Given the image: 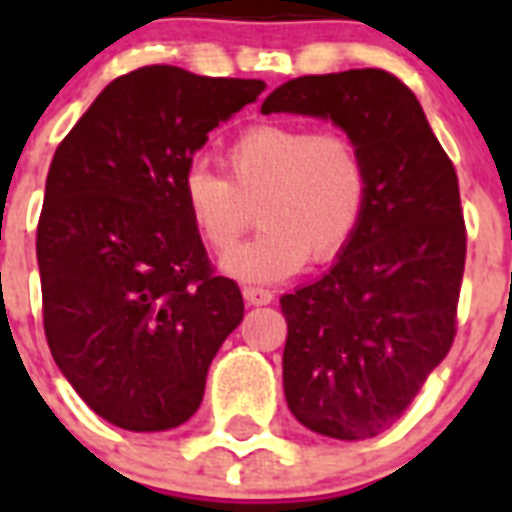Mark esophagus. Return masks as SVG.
<instances>
[{
	"label": "esophagus",
	"instance_id": "esophagus-1",
	"mask_svg": "<svg viewBox=\"0 0 512 512\" xmlns=\"http://www.w3.org/2000/svg\"><path fill=\"white\" fill-rule=\"evenodd\" d=\"M244 300L249 305H268L273 300V292L263 287H244Z\"/></svg>",
	"mask_w": 512,
	"mask_h": 512
}]
</instances>
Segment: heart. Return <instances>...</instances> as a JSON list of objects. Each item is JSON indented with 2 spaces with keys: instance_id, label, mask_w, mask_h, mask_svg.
I'll list each match as a JSON object with an SVG mask.
<instances>
[{
  "instance_id": "heart-1",
  "label": "heart",
  "mask_w": 512,
  "mask_h": 512,
  "mask_svg": "<svg viewBox=\"0 0 512 512\" xmlns=\"http://www.w3.org/2000/svg\"><path fill=\"white\" fill-rule=\"evenodd\" d=\"M228 177L207 167L183 175L188 220L212 252H228L255 225L263 233L223 260L244 281H276L308 263H329L364 220L369 177L364 156L342 132L305 124H255L225 148Z\"/></svg>"
}]
</instances>
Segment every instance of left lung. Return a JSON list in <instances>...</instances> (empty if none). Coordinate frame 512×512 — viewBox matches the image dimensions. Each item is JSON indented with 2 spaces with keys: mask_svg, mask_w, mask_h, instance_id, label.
I'll use <instances>...</instances> for the list:
<instances>
[{
  "mask_svg": "<svg viewBox=\"0 0 512 512\" xmlns=\"http://www.w3.org/2000/svg\"><path fill=\"white\" fill-rule=\"evenodd\" d=\"M263 114L329 119L364 156L369 196L332 271L281 297L284 396L321 436L390 428L452 348L468 233L452 159L420 100L382 68L300 76Z\"/></svg>",
  "mask_w": 512,
  "mask_h": 512,
  "instance_id": "8db88e82",
  "label": "left lung"
}]
</instances>
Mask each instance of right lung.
Instances as JSON below:
<instances>
[{"label": "right lung", "mask_w": 512, "mask_h": 512, "mask_svg": "<svg viewBox=\"0 0 512 512\" xmlns=\"http://www.w3.org/2000/svg\"><path fill=\"white\" fill-rule=\"evenodd\" d=\"M263 90L143 66L108 84L52 156L36 225L44 337L111 425H183L244 319L239 284L209 263L180 185L209 132Z\"/></svg>", "instance_id": "obj_1"}]
</instances>
